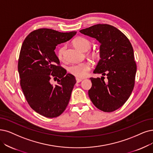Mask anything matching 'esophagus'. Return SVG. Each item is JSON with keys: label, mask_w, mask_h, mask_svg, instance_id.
Listing matches in <instances>:
<instances>
[{"label": "esophagus", "mask_w": 153, "mask_h": 153, "mask_svg": "<svg viewBox=\"0 0 153 153\" xmlns=\"http://www.w3.org/2000/svg\"><path fill=\"white\" fill-rule=\"evenodd\" d=\"M82 80H83V79H82V78H76V82H77V83H79V82H82Z\"/></svg>", "instance_id": "1"}]
</instances>
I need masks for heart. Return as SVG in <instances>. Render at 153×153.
<instances>
[{
    "label": "heart",
    "mask_w": 153,
    "mask_h": 153,
    "mask_svg": "<svg viewBox=\"0 0 153 153\" xmlns=\"http://www.w3.org/2000/svg\"><path fill=\"white\" fill-rule=\"evenodd\" d=\"M73 45L78 50L83 52H86L91 48V42L83 37H77L73 41ZM66 51V47L63 46L59 49L58 51V58L59 60L64 59V55ZM88 56L93 59L99 58V54L95 51H91L88 53ZM90 70V64L87 62H83L76 65H71L69 67V71L72 75L76 77L83 78L87 76Z\"/></svg>",
    "instance_id": "heart-1"
}]
</instances>
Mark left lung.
Returning a JSON list of instances; mask_svg holds the SVG:
<instances>
[{
  "mask_svg": "<svg viewBox=\"0 0 153 153\" xmlns=\"http://www.w3.org/2000/svg\"><path fill=\"white\" fill-rule=\"evenodd\" d=\"M100 43V58L94 73L107 76L90 78L88 96L94 105L113 112L129 99L134 86L137 67L131 43L120 30L109 24H96L80 30Z\"/></svg>",
  "mask_w": 153,
  "mask_h": 153,
  "instance_id": "8db88e82",
  "label": "left lung"
}]
</instances>
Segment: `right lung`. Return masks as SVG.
Instances as JSON below:
<instances>
[{
  "label": "right lung",
  "mask_w": 153,
  "mask_h": 153,
  "mask_svg": "<svg viewBox=\"0 0 153 153\" xmlns=\"http://www.w3.org/2000/svg\"><path fill=\"white\" fill-rule=\"evenodd\" d=\"M76 34L39 29L30 33L21 46L18 61L21 88L30 107L46 117H56L64 112L76 82L74 76L59 65L54 52L58 45ZM51 77L57 78V84L51 83Z\"/></svg>",
  "instance_id": "1"
}]
</instances>
